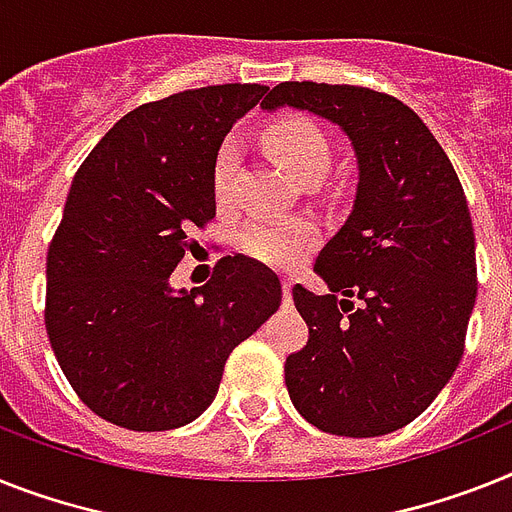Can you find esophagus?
Returning a JSON list of instances; mask_svg holds the SVG:
<instances>
[{
    "mask_svg": "<svg viewBox=\"0 0 512 512\" xmlns=\"http://www.w3.org/2000/svg\"><path fill=\"white\" fill-rule=\"evenodd\" d=\"M281 286H283V296H286V302H291V289H294V278L283 276L281 278Z\"/></svg>",
    "mask_w": 512,
    "mask_h": 512,
    "instance_id": "1",
    "label": "esophagus"
}]
</instances>
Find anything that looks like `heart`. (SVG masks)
<instances>
[{
	"label": "heart",
	"mask_w": 512,
	"mask_h": 512,
	"mask_svg": "<svg viewBox=\"0 0 512 512\" xmlns=\"http://www.w3.org/2000/svg\"><path fill=\"white\" fill-rule=\"evenodd\" d=\"M270 156L294 176L296 182H307L328 171L330 145L312 119L286 117L273 122L263 135ZM239 166V148L234 140L218 148L213 161V192L218 200L229 197ZM317 242V226L309 221H252L242 231V249L265 265L294 268L309 255Z\"/></svg>",
	"instance_id": "obj_1"
}]
</instances>
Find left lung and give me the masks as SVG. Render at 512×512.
<instances>
[{
	"label": "left lung",
	"mask_w": 512,
	"mask_h": 512,
	"mask_svg": "<svg viewBox=\"0 0 512 512\" xmlns=\"http://www.w3.org/2000/svg\"><path fill=\"white\" fill-rule=\"evenodd\" d=\"M278 106L338 124L359 169L354 208L315 263L330 294L294 286L309 341L283 367L291 403L330 435H388L435 401L466 346L476 244L461 179L388 93L304 80L270 90L263 109Z\"/></svg>",
	"instance_id": "obj_1"
}]
</instances>
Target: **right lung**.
Returning <instances> with one entry per match:
<instances>
[{"mask_svg": "<svg viewBox=\"0 0 512 512\" xmlns=\"http://www.w3.org/2000/svg\"><path fill=\"white\" fill-rule=\"evenodd\" d=\"M268 93L229 83L182 90L124 114L72 179L46 255L44 322L72 390L135 432L208 409L231 351L281 307V281L226 255L205 286L171 289L192 229L216 218L213 161Z\"/></svg>", "mask_w": 512, "mask_h": 512, "instance_id": "add662e5", "label": "right lung"}]
</instances>
